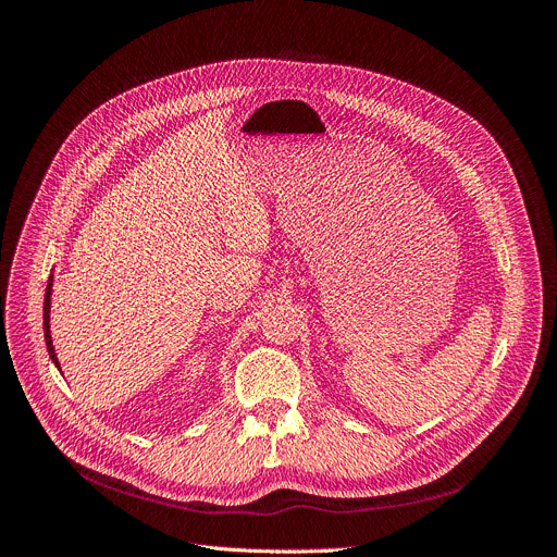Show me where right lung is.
Here are the masks:
<instances>
[{"label": "right lung", "mask_w": 557, "mask_h": 557, "mask_svg": "<svg viewBox=\"0 0 557 557\" xmlns=\"http://www.w3.org/2000/svg\"><path fill=\"white\" fill-rule=\"evenodd\" d=\"M51 286H53V275L49 277L47 282V294H45V315H42V323H45V343H47V352H49V359L51 363L61 370V361H58L55 357V349H53V341H51V332H49V311H51Z\"/></svg>", "instance_id": "obj_1"}]
</instances>
